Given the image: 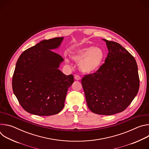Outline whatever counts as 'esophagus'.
Wrapping results in <instances>:
<instances>
[{
  "instance_id": "1",
  "label": "esophagus",
  "mask_w": 149,
  "mask_h": 149,
  "mask_svg": "<svg viewBox=\"0 0 149 149\" xmlns=\"http://www.w3.org/2000/svg\"><path fill=\"white\" fill-rule=\"evenodd\" d=\"M74 77H75V79L76 80H80V79H81V77H80L79 75H75Z\"/></svg>"
}]
</instances>
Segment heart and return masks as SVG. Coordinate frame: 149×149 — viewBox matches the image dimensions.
Here are the masks:
<instances>
[{"label":"heart","instance_id":"b5f03b06","mask_svg":"<svg viewBox=\"0 0 149 149\" xmlns=\"http://www.w3.org/2000/svg\"><path fill=\"white\" fill-rule=\"evenodd\" d=\"M104 56V53L101 48L93 46L78 48L71 54L74 61L79 62V69L86 73H92L98 70L102 64Z\"/></svg>","mask_w":149,"mask_h":149}]
</instances>
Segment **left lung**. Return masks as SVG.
<instances>
[{
    "mask_svg": "<svg viewBox=\"0 0 149 149\" xmlns=\"http://www.w3.org/2000/svg\"><path fill=\"white\" fill-rule=\"evenodd\" d=\"M103 40L109 50L105 62L81 82L89 109L110 116L122 112L131 104L138 93L140 80L132 55L117 42Z\"/></svg>",
    "mask_w": 149,
    "mask_h": 149,
    "instance_id": "1",
    "label": "left lung"
}]
</instances>
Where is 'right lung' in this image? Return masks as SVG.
<instances>
[{
  "instance_id": "right-lung-1",
  "label": "right lung",
  "mask_w": 149,
  "mask_h": 149,
  "mask_svg": "<svg viewBox=\"0 0 149 149\" xmlns=\"http://www.w3.org/2000/svg\"><path fill=\"white\" fill-rule=\"evenodd\" d=\"M63 37L40 41L25 50L18 58L12 78V89L19 104L27 112L40 116L59 113L64 107L74 76L58 68L63 58L52 51Z\"/></svg>"
}]
</instances>
